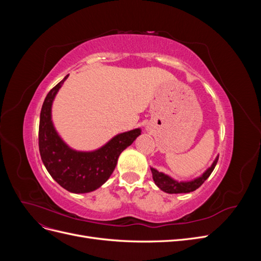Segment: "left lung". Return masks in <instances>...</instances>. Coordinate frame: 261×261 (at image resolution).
<instances>
[{
  "instance_id": "8db88e82",
  "label": "left lung",
  "mask_w": 261,
  "mask_h": 261,
  "mask_svg": "<svg viewBox=\"0 0 261 261\" xmlns=\"http://www.w3.org/2000/svg\"><path fill=\"white\" fill-rule=\"evenodd\" d=\"M218 159H219V156L216 158V160L213 161L211 167L206 172H204L200 177H197L191 181H177L175 179H173L172 177H170L169 175L164 174V173L159 172L155 169L151 168L152 178L154 180L155 185L159 187L161 191L168 193V194L191 193V192L196 191L197 188H199L203 184V181L210 176L213 169H215V167L217 165Z\"/></svg>"
}]
</instances>
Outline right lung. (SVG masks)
I'll use <instances>...</instances> for the list:
<instances>
[{
    "mask_svg": "<svg viewBox=\"0 0 261 261\" xmlns=\"http://www.w3.org/2000/svg\"><path fill=\"white\" fill-rule=\"evenodd\" d=\"M68 75L46 94L39 124V151L45 169L66 191L84 194L96 191L113 173L124 149L140 135V129L118 134L103 147L90 152L76 151L61 139L51 120L52 102Z\"/></svg>",
    "mask_w": 261,
    "mask_h": 261,
    "instance_id": "right-lung-1",
    "label": "right lung"
}]
</instances>
